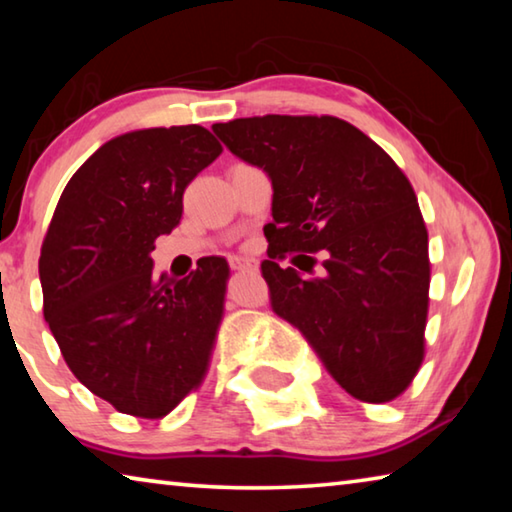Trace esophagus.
<instances>
[{"instance_id": "1", "label": "esophagus", "mask_w": 512, "mask_h": 512, "mask_svg": "<svg viewBox=\"0 0 512 512\" xmlns=\"http://www.w3.org/2000/svg\"><path fill=\"white\" fill-rule=\"evenodd\" d=\"M253 266H255V262L250 257H232L230 259L232 271H250Z\"/></svg>"}]
</instances>
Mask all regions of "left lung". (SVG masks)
Listing matches in <instances>:
<instances>
[{"instance_id": "obj_1", "label": "left lung", "mask_w": 512, "mask_h": 512, "mask_svg": "<svg viewBox=\"0 0 512 512\" xmlns=\"http://www.w3.org/2000/svg\"><path fill=\"white\" fill-rule=\"evenodd\" d=\"M212 131L271 180L262 262L271 309L352 397L393 400L422 363L429 305L427 228L409 180L336 117H248ZM291 252L294 266L282 269Z\"/></svg>"}]
</instances>
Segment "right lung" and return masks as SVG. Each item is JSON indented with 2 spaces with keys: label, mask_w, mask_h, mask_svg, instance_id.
Returning <instances> with one entry per match:
<instances>
[{
  "label": "right lung",
  "mask_w": 512,
  "mask_h": 512,
  "mask_svg": "<svg viewBox=\"0 0 512 512\" xmlns=\"http://www.w3.org/2000/svg\"><path fill=\"white\" fill-rule=\"evenodd\" d=\"M221 144L203 126L140 128L99 146L69 180L40 253L45 320L65 363L119 413L162 418L201 384L228 262L183 280L153 273L155 239Z\"/></svg>",
  "instance_id": "add662e5"
}]
</instances>
